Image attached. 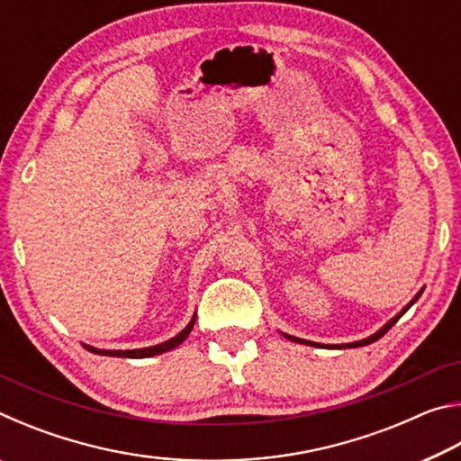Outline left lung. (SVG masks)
<instances>
[{"mask_svg":"<svg viewBox=\"0 0 461 461\" xmlns=\"http://www.w3.org/2000/svg\"><path fill=\"white\" fill-rule=\"evenodd\" d=\"M420 293H423V288H420V291L417 293V296H415V299H412L411 303H409V305L407 307H404L402 311H401V313L399 315H396V317H393V319H390V321L384 325V327H382V330L380 331H376V333H374V335H370V338H366V339H362V341H354V343H343V346L341 348H360V346H368V343H372V341H376V339H380L382 338V335H384L388 330H390V327H393L396 321H399V319L404 315V313H407V311L411 309V305H415V301L419 299V296H420ZM285 338H288V339H293V341H296V343H307V346H319V343H315V341H307V339H299V338H293V335H286L285 333ZM325 348V346H323Z\"/></svg>","mask_w":461,"mask_h":461,"instance_id":"1","label":"left lung"}]
</instances>
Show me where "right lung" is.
<instances>
[{
  "mask_svg": "<svg viewBox=\"0 0 461 461\" xmlns=\"http://www.w3.org/2000/svg\"><path fill=\"white\" fill-rule=\"evenodd\" d=\"M194 325V315L189 321V325L185 327V330L175 335V338L167 339L165 343H158V346H152V348H140V349H97V348H91V346H85L93 354H101V356H113V357H150V356H158L162 352H168V349L176 348L178 343H183L186 338H189V333Z\"/></svg>",
  "mask_w": 461,
  "mask_h": 461,
  "instance_id": "add662e5",
  "label": "right lung"
}]
</instances>
